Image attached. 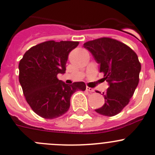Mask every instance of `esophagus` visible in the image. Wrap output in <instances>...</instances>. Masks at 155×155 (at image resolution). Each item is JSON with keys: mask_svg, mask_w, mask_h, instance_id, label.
<instances>
[{"mask_svg": "<svg viewBox=\"0 0 155 155\" xmlns=\"http://www.w3.org/2000/svg\"><path fill=\"white\" fill-rule=\"evenodd\" d=\"M86 90H87V91H89V92H93L94 91H95V90H94L93 89H92V88H91V87H89V86H87V87H86Z\"/></svg>", "mask_w": 155, "mask_h": 155, "instance_id": "obj_1", "label": "esophagus"}]
</instances>
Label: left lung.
<instances>
[{
    "label": "left lung",
    "instance_id": "8db88e82",
    "mask_svg": "<svg viewBox=\"0 0 155 155\" xmlns=\"http://www.w3.org/2000/svg\"><path fill=\"white\" fill-rule=\"evenodd\" d=\"M83 46L100 64V73L109 85L103 92L105 103L95 112L114 116L129 103L138 86L141 68L138 56L126 44L109 37L90 40Z\"/></svg>",
    "mask_w": 155,
    "mask_h": 155
}]
</instances>
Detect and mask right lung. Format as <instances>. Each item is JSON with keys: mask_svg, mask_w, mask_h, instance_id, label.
<instances>
[{"mask_svg": "<svg viewBox=\"0 0 155 155\" xmlns=\"http://www.w3.org/2000/svg\"><path fill=\"white\" fill-rule=\"evenodd\" d=\"M78 41H45L29 49L19 63V82L26 101L39 116L53 119L64 115L76 91H85L83 82L67 85L57 75L66 72L68 56Z\"/></svg>", "mask_w": 155, "mask_h": 155, "instance_id": "obj_1", "label": "right lung"}]
</instances>
